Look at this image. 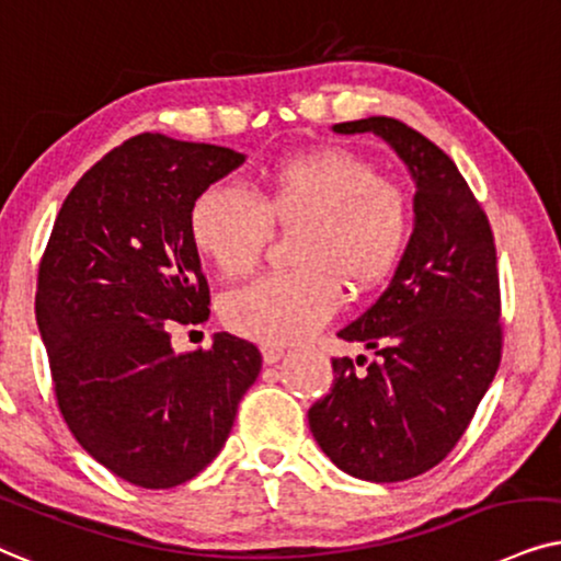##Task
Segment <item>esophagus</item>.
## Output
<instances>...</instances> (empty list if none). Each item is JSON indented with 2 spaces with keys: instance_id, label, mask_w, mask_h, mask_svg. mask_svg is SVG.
I'll return each instance as SVG.
<instances>
[{
  "instance_id": "34e87169",
  "label": "esophagus",
  "mask_w": 561,
  "mask_h": 561,
  "mask_svg": "<svg viewBox=\"0 0 561 561\" xmlns=\"http://www.w3.org/2000/svg\"><path fill=\"white\" fill-rule=\"evenodd\" d=\"M261 356H264V364H276L282 356H285V348L268 346V343H264V346H261Z\"/></svg>"
}]
</instances>
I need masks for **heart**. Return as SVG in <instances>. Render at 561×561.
Instances as JSON below:
<instances>
[{
    "label": "heart",
    "mask_w": 561,
    "mask_h": 561,
    "mask_svg": "<svg viewBox=\"0 0 561 561\" xmlns=\"http://www.w3.org/2000/svg\"><path fill=\"white\" fill-rule=\"evenodd\" d=\"M272 226L300 233L297 272L268 274L222 300V320L245 339L287 346L320 331L343 289L369 293L390 279L413 241L415 210L405 186L343 146L289 156L261 176L256 197L210 184L190 205V238L228 279L251 274Z\"/></svg>",
    "instance_id": "1"
}]
</instances>
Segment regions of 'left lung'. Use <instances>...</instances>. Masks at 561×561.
<instances>
[{"label": "left lung", "instance_id": "1", "mask_svg": "<svg viewBox=\"0 0 561 561\" xmlns=\"http://www.w3.org/2000/svg\"><path fill=\"white\" fill-rule=\"evenodd\" d=\"M377 133L415 179V230L390 287L339 339L377 362L333 358V387L308 421L335 467L402 482L449 457L503 356L500 279L490 220L454 161L394 117L333 125Z\"/></svg>", "mask_w": 561, "mask_h": 561}]
</instances>
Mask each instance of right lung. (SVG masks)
Returning a JSON list of instances; mask_svg holds the SVG:
<instances>
[{"instance_id":"right-lung-1","label":"right lung","mask_w":561,"mask_h":561,"mask_svg":"<svg viewBox=\"0 0 561 561\" xmlns=\"http://www.w3.org/2000/svg\"><path fill=\"white\" fill-rule=\"evenodd\" d=\"M241 163L230 148L140 133L79 179L43 251L35 316L58 410L87 454L138 488L203 472L261 371V351L230 333L171 348V328L210 318L190 205Z\"/></svg>"}]
</instances>
